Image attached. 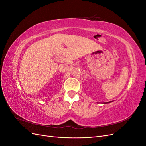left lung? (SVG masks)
Segmentation results:
<instances>
[{
    "label": "left lung",
    "instance_id": "1",
    "mask_svg": "<svg viewBox=\"0 0 146 146\" xmlns=\"http://www.w3.org/2000/svg\"><path fill=\"white\" fill-rule=\"evenodd\" d=\"M110 102H107V103H110ZM106 104V103H105Z\"/></svg>",
    "mask_w": 146,
    "mask_h": 146
}]
</instances>
